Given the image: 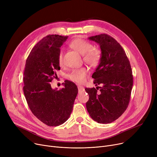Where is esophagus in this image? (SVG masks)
<instances>
[{"mask_svg": "<svg viewBox=\"0 0 157 157\" xmlns=\"http://www.w3.org/2000/svg\"><path fill=\"white\" fill-rule=\"evenodd\" d=\"M78 88L79 92H83L84 90H85V89H84V87H83V86H81V85H78Z\"/></svg>", "mask_w": 157, "mask_h": 157, "instance_id": "1", "label": "esophagus"}]
</instances>
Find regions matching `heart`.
Segmentation results:
<instances>
[{
	"instance_id": "obj_1",
	"label": "heart",
	"mask_w": 157,
	"mask_h": 157,
	"mask_svg": "<svg viewBox=\"0 0 157 157\" xmlns=\"http://www.w3.org/2000/svg\"><path fill=\"white\" fill-rule=\"evenodd\" d=\"M70 46L83 55L84 60L88 64L92 66H96L99 63L101 59V53L99 50L96 49H92V44L81 38L74 39L70 43ZM59 62L62 64L63 62V52L60 51L59 54ZM87 74V69L85 67L77 69L72 71L69 74V78L77 83H81L85 79Z\"/></svg>"
}]
</instances>
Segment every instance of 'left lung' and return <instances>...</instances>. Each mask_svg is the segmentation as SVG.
<instances>
[{
    "instance_id": "8db88e82",
    "label": "left lung",
    "mask_w": 157,
    "mask_h": 157,
    "mask_svg": "<svg viewBox=\"0 0 157 157\" xmlns=\"http://www.w3.org/2000/svg\"><path fill=\"white\" fill-rule=\"evenodd\" d=\"M88 39L95 41L101 48V59L92 78L96 86H102L85 88L89 95L86 109L94 121L109 123L127 108L133 85L132 72L125 51L112 37L102 34Z\"/></svg>"
}]
</instances>
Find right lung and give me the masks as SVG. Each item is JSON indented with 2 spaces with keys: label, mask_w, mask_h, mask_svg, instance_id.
Returning <instances> with one entry per match:
<instances>
[{
  "label": "right lung",
  "mask_w": 157,
  "mask_h": 157,
  "mask_svg": "<svg viewBox=\"0 0 157 157\" xmlns=\"http://www.w3.org/2000/svg\"><path fill=\"white\" fill-rule=\"evenodd\" d=\"M67 38L49 35L41 39L32 49L25 67L23 92L29 108L48 126H59L69 119L78 93L77 86L68 80L60 90L49 83L60 69L59 54Z\"/></svg>",
  "instance_id": "right-lung-1"
}]
</instances>
